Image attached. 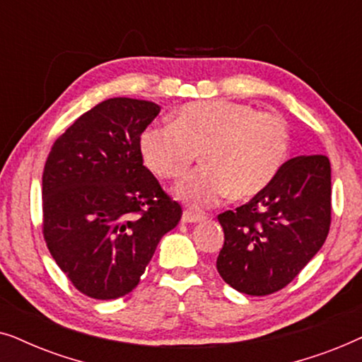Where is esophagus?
<instances>
[{"mask_svg":"<svg viewBox=\"0 0 362 362\" xmlns=\"http://www.w3.org/2000/svg\"><path fill=\"white\" fill-rule=\"evenodd\" d=\"M202 220H205V216L202 214H195L192 210H184V214H182V221L184 223H199Z\"/></svg>","mask_w":362,"mask_h":362,"instance_id":"34e87169","label":"esophagus"}]
</instances>
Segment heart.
I'll return each instance as SVG.
<instances>
[{
    "mask_svg": "<svg viewBox=\"0 0 362 362\" xmlns=\"http://www.w3.org/2000/svg\"><path fill=\"white\" fill-rule=\"evenodd\" d=\"M290 136L278 115L237 100H197L182 105L173 122L141 136L147 167L162 178L184 177L197 153L199 170L177 185L175 197L194 209L215 205L226 194L247 200L262 194L286 160Z\"/></svg>",
    "mask_w": 362,
    "mask_h": 362,
    "instance_id": "1",
    "label": "heart"
}]
</instances>
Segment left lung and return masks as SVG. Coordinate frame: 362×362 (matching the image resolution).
Here are the masks:
<instances>
[{"label":"left lung","mask_w":362,"mask_h":362,"mask_svg":"<svg viewBox=\"0 0 362 362\" xmlns=\"http://www.w3.org/2000/svg\"><path fill=\"white\" fill-rule=\"evenodd\" d=\"M225 242L216 269L245 295L264 296L290 285L320 252L331 225V163L303 156L283 163L248 204L218 215Z\"/></svg>","instance_id":"obj_1"}]
</instances>
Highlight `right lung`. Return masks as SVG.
<instances>
[{
    "mask_svg": "<svg viewBox=\"0 0 362 362\" xmlns=\"http://www.w3.org/2000/svg\"><path fill=\"white\" fill-rule=\"evenodd\" d=\"M160 107L114 98L56 139L42 172V235L69 281L94 300L139 285L182 206L144 165L141 136Z\"/></svg>",
    "mask_w": 362,
    "mask_h": 362,
    "instance_id": "add662e5",
    "label": "right lung"
}]
</instances>
